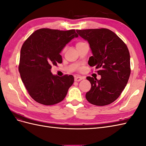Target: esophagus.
<instances>
[{
  "label": "esophagus",
  "instance_id": "esophagus-1",
  "mask_svg": "<svg viewBox=\"0 0 146 146\" xmlns=\"http://www.w3.org/2000/svg\"><path fill=\"white\" fill-rule=\"evenodd\" d=\"M83 79V77H80V76H76L74 78V80L76 82H80V80H82Z\"/></svg>",
  "mask_w": 146,
  "mask_h": 146
}]
</instances>
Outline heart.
Returning <instances> with one entry per match:
<instances>
[{
	"label": "heart",
	"mask_w": 146,
	"mask_h": 146,
	"mask_svg": "<svg viewBox=\"0 0 146 146\" xmlns=\"http://www.w3.org/2000/svg\"><path fill=\"white\" fill-rule=\"evenodd\" d=\"M84 44H86V43H85V42H77V43L76 47L82 46V45ZM64 51H65V48H64V49H63V52H64Z\"/></svg>",
	"instance_id": "obj_1"
}]
</instances>
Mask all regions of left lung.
Masks as SVG:
<instances>
[{
    "label": "left lung",
    "mask_w": 146,
    "mask_h": 146,
    "mask_svg": "<svg viewBox=\"0 0 146 146\" xmlns=\"http://www.w3.org/2000/svg\"><path fill=\"white\" fill-rule=\"evenodd\" d=\"M89 43L92 56L88 64L98 69L100 80L91 77V84L86 99L91 104L104 106L115 101L124 90L130 75V58L125 44L107 29L77 30Z\"/></svg>",
    "instance_id": "obj_1"
}]
</instances>
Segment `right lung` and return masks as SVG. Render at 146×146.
Here are the masks:
<instances>
[{"instance_id":"add662e5","label":"right lung","mask_w":146,"mask_h":146,"mask_svg":"<svg viewBox=\"0 0 146 146\" xmlns=\"http://www.w3.org/2000/svg\"><path fill=\"white\" fill-rule=\"evenodd\" d=\"M78 35L75 30L49 29L36 30L21 47L19 71L29 94L37 102L52 105L62 101L74 78L59 77L51 72L52 65L62 63L61 50Z\"/></svg>"}]
</instances>
